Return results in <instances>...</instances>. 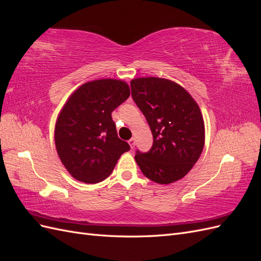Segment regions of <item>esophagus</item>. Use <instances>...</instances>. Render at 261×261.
<instances>
[{
  "label": "esophagus",
  "instance_id": "1",
  "mask_svg": "<svg viewBox=\"0 0 261 261\" xmlns=\"http://www.w3.org/2000/svg\"><path fill=\"white\" fill-rule=\"evenodd\" d=\"M128 144H129V146H130V148L133 149L134 147H135V145H136V140H135V138H130L129 140H128Z\"/></svg>",
  "mask_w": 261,
  "mask_h": 261
}]
</instances>
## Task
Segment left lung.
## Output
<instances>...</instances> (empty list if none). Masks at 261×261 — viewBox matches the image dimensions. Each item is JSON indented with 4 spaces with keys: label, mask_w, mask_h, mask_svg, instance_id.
Here are the masks:
<instances>
[{
    "label": "left lung",
    "mask_w": 261,
    "mask_h": 261,
    "mask_svg": "<svg viewBox=\"0 0 261 261\" xmlns=\"http://www.w3.org/2000/svg\"><path fill=\"white\" fill-rule=\"evenodd\" d=\"M130 87L132 97L153 136L148 152H136L138 167L158 184L183 178L204 146V123L198 105L183 87L165 78H135Z\"/></svg>",
    "instance_id": "left-lung-1"
}]
</instances>
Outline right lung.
Here are the masks:
<instances>
[{
    "label": "right lung",
    "mask_w": 261,
    "mask_h": 261,
    "mask_svg": "<svg viewBox=\"0 0 261 261\" xmlns=\"http://www.w3.org/2000/svg\"><path fill=\"white\" fill-rule=\"evenodd\" d=\"M129 94L125 82L105 78L78 87L63 106L55 123V147L75 179L87 184L106 179L130 149L118 138L111 115Z\"/></svg>",
    "instance_id": "1"
}]
</instances>
